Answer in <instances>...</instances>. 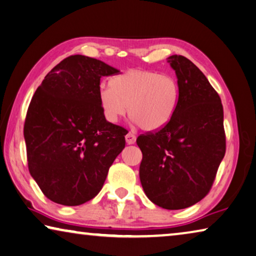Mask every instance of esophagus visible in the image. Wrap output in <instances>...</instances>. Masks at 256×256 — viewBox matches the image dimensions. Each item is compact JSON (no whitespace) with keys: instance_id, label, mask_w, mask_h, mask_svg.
Returning a JSON list of instances; mask_svg holds the SVG:
<instances>
[{"instance_id":"esophagus-1","label":"esophagus","mask_w":256,"mask_h":256,"mask_svg":"<svg viewBox=\"0 0 256 256\" xmlns=\"http://www.w3.org/2000/svg\"><path fill=\"white\" fill-rule=\"evenodd\" d=\"M125 140H126V144H133L136 142V134L134 133H132V132H128L126 136H125Z\"/></svg>"}]
</instances>
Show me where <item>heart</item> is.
<instances>
[{"label":"heart","instance_id":"heart-1","mask_svg":"<svg viewBox=\"0 0 256 256\" xmlns=\"http://www.w3.org/2000/svg\"><path fill=\"white\" fill-rule=\"evenodd\" d=\"M99 104L109 122L128 115L144 131L160 130L176 115L180 85L176 77L146 70H128L114 76L99 90Z\"/></svg>","mask_w":256,"mask_h":256}]
</instances>
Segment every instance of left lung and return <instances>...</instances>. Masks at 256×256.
Instances as JSON below:
<instances>
[{"instance_id":"8db88e82","label":"left lung","mask_w":256,"mask_h":256,"mask_svg":"<svg viewBox=\"0 0 256 256\" xmlns=\"http://www.w3.org/2000/svg\"><path fill=\"white\" fill-rule=\"evenodd\" d=\"M168 62L180 85L179 106L164 128L138 136L140 181L154 204L182 210L202 200L216 180L226 154L223 107L196 64L184 56Z\"/></svg>"}]
</instances>
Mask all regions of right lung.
<instances>
[{"label": "right lung", "instance_id": "obj_1", "mask_svg": "<svg viewBox=\"0 0 256 256\" xmlns=\"http://www.w3.org/2000/svg\"><path fill=\"white\" fill-rule=\"evenodd\" d=\"M120 70L80 54L59 62L44 77L28 107L25 136L28 170L44 196L66 206L94 198L128 131L104 118L100 78Z\"/></svg>", "mask_w": 256, "mask_h": 256}]
</instances>
